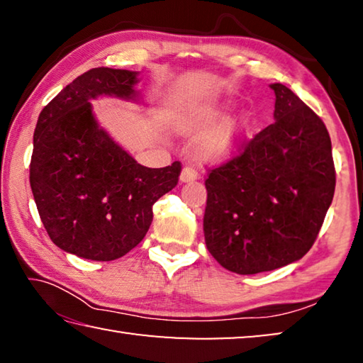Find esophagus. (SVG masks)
I'll return each instance as SVG.
<instances>
[{
	"label": "esophagus",
	"instance_id": "1",
	"mask_svg": "<svg viewBox=\"0 0 363 363\" xmlns=\"http://www.w3.org/2000/svg\"><path fill=\"white\" fill-rule=\"evenodd\" d=\"M196 171L192 167H184L181 171V182H190V181H195L196 179Z\"/></svg>",
	"mask_w": 363,
	"mask_h": 363
}]
</instances>
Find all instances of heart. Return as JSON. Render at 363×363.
Segmentation results:
<instances>
[{"label": "heart", "instance_id": "1", "mask_svg": "<svg viewBox=\"0 0 363 363\" xmlns=\"http://www.w3.org/2000/svg\"><path fill=\"white\" fill-rule=\"evenodd\" d=\"M224 115L223 106H211L196 110L179 123L184 133H200L210 128ZM248 133V121L243 116L225 120L214 126L199 143L196 152L206 162H223L235 153Z\"/></svg>", "mask_w": 363, "mask_h": 363}]
</instances>
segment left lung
<instances>
[{"label": "left lung", "instance_id": "left-lung-1", "mask_svg": "<svg viewBox=\"0 0 363 363\" xmlns=\"http://www.w3.org/2000/svg\"><path fill=\"white\" fill-rule=\"evenodd\" d=\"M275 121L210 169L206 248L230 272H267L314 245L335 195L331 140L317 116L285 84L274 83Z\"/></svg>", "mask_w": 363, "mask_h": 363}]
</instances>
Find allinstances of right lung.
<instances>
[{"mask_svg": "<svg viewBox=\"0 0 363 363\" xmlns=\"http://www.w3.org/2000/svg\"><path fill=\"white\" fill-rule=\"evenodd\" d=\"M138 73L97 67L67 84L41 110L30 186L54 245L91 261H113L138 247L152 206L181 174V163L147 168L97 125L91 99L136 101Z\"/></svg>", "mask_w": 363, "mask_h": 363, "instance_id": "right-lung-1", "label": "right lung"}]
</instances>
